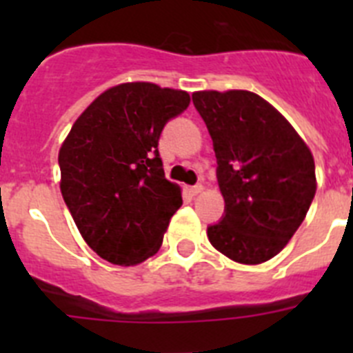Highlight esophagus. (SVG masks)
Listing matches in <instances>:
<instances>
[{
    "label": "esophagus",
    "instance_id": "34e87169",
    "mask_svg": "<svg viewBox=\"0 0 353 353\" xmlns=\"http://www.w3.org/2000/svg\"><path fill=\"white\" fill-rule=\"evenodd\" d=\"M201 191H203V185H201V183H196V185L189 187V192H191L192 196L199 194V192H201Z\"/></svg>",
    "mask_w": 353,
    "mask_h": 353
}]
</instances>
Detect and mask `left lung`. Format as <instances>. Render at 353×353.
Masks as SVG:
<instances>
[{
  "label": "left lung",
  "instance_id": "8db88e82",
  "mask_svg": "<svg viewBox=\"0 0 353 353\" xmlns=\"http://www.w3.org/2000/svg\"><path fill=\"white\" fill-rule=\"evenodd\" d=\"M217 159L224 198L210 244L245 265L270 260L304 221L316 192L310 148L286 118L245 90L192 93Z\"/></svg>",
  "mask_w": 353,
  "mask_h": 353
}]
</instances>
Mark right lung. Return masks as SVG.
<instances>
[{"label":"right lung","mask_w":353,"mask_h":353,"mask_svg":"<svg viewBox=\"0 0 353 353\" xmlns=\"http://www.w3.org/2000/svg\"><path fill=\"white\" fill-rule=\"evenodd\" d=\"M191 102L182 90L125 83L99 95L61 145V196L86 244L114 265L159 251L180 187L164 176L159 138Z\"/></svg>","instance_id":"obj_1"}]
</instances>
